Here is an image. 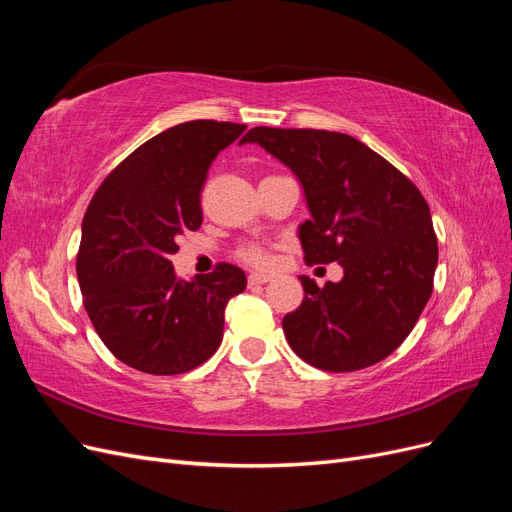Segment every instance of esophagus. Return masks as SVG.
Segmentation results:
<instances>
[{
  "instance_id": "obj_1",
  "label": "esophagus",
  "mask_w": 512,
  "mask_h": 512,
  "mask_svg": "<svg viewBox=\"0 0 512 512\" xmlns=\"http://www.w3.org/2000/svg\"><path fill=\"white\" fill-rule=\"evenodd\" d=\"M271 280H273V275H269V273H250V277H247V284L260 286V284H267Z\"/></svg>"
}]
</instances>
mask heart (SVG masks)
<instances>
[{
  "instance_id": "obj_1",
  "label": "heart",
  "mask_w": 512,
  "mask_h": 512,
  "mask_svg": "<svg viewBox=\"0 0 512 512\" xmlns=\"http://www.w3.org/2000/svg\"><path fill=\"white\" fill-rule=\"evenodd\" d=\"M237 258L256 269H267L275 260L273 247L267 243H243L237 250Z\"/></svg>"
}]
</instances>
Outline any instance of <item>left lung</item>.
Here are the masks:
<instances>
[{"label": "left lung", "instance_id": "1", "mask_svg": "<svg viewBox=\"0 0 512 512\" xmlns=\"http://www.w3.org/2000/svg\"><path fill=\"white\" fill-rule=\"evenodd\" d=\"M258 143L299 177L309 213L299 228L307 265L344 267L322 288L301 277L303 303L282 327L290 348L324 371L380 363L410 335L438 265V239L416 185L356 138L307 128H252Z\"/></svg>", "mask_w": 512, "mask_h": 512}]
</instances>
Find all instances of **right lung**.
<instances>
[{"label":"right lung","instance_id":"right-lung-1","mask_svg":"<svg viewBox=\"0 0 512 512\" xmlns=\"http://www.w3.org/2000/svg\"><path fill=\"white\" fill-rule=\"evenodd\" d=\"M245 123L196 119L149 138L102 181L83 218L76 275L96 333L121 363L185 374L220 348L224 309L245 273L220 262L177 280V237L203 224L200 192L215 156Z\"/></svg>","mask_w":512,"mask_h":512}]
</instances>
